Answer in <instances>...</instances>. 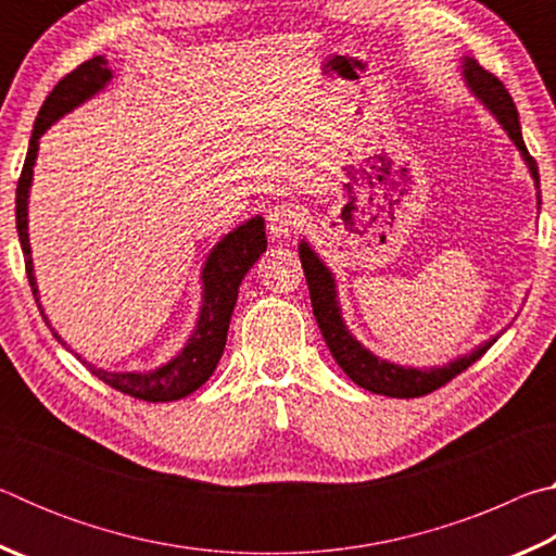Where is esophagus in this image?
<instances>
[{"instance_id":"1","label":"esophagus","mask_w":556,"mask_h":556,"mask_svg":"<svg viewBox=\"0 0 556 556\" xmlns=\"http://www.w3.org/2000/svg\"><path fill=\"white\" fill-rule=\"evenodd\" d=\"M304 223H306V208L291 201L275 205L267 215V228L275 238H291V235H294Z\"/></svg>"}]
</instances>
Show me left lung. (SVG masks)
<instances>
[{
  "instance_id": "8db88e82",
  "label": "left lung",
  "mask_w": 556,
  "mask_h": 556,
  "mask_svg": "<svg viewBox=\"0 0 556 556\" xmlns=\"http://www.w3.org/2000/svg\"><path fill=\"white\" fill-rule=\"evenodd\" d=\"M464 78L468 83V88L473 90V96L493 112L497 122L503 125V129L510 135L515 147L520 149V154L527 162V166H530L534 186L540 188L538 162L530 156V152H527V147L522 142L520 119H517V108L510 98V92L505 90L503 83L497 80L493 73H488L483 65H478V61L468 59V55L464 59ZM299 257H301V267H304V275H306L308 294H312L316 324H318V328H321V336L328 345V351L333 353L336 363L341 365L348 378L375 394H388V397H400V400L425 397V394L444 388V384L454 380L456 375L470 368V365H473L478 357H481L488 348L497 341V336L491 338V341L478 345L473 353L456 357L454 363L444 365V368L417 370V368H402V365L380 361V357H375L370 351H365V348L357 343L351 333H348L343 316H341V308H338V301H336L333 275L328 271L324 262L316 257V252L308 248L306 242H301Z\"/></svg>"
}]
</instances>
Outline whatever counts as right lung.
I'll list each match as a JSON object with an SVG mask.
<instances>
[{"instance_id":"obj_1","label":"right lung","mask_w":556,"mask_h":556,"mask_svg":"<svg viewBox=\"0 0 556 556\" xmlns=\"http://www.w3.org/2000/svg\"><path fill=\"white\" fill-rule=\"evenodd\" d=\"M112 73L108 68V61L102 55H96L78 68L55 83V88L49 92L39 110V117L34 122L29 152L24 159L22 176L16 184V232L18 242H22L26 277L34 296L39 294L34 279V265H31V244H29V228H26V205H29V188L34 176V162L36 152H39V137L49 129L55 119L63 117L65 112L78 108L80 102L96 96L108 86ZM267 250V235H265V220L255 215V218L242 223L238 230L225 235V238L215 244L213 252L205 260L203 267V306L199 324H195L193 336L188 338L184 351L178 353L174 361H168L159 370L152 372H108L102 368H92L83 357L78 361L88 365L96 378H100L110 388L129 394L135 400L144 402H172L181 400L211 378L215 365H218L225 341H228V326L230 316L238 301L240 281L248 275L250 267L260 260L262 252ZM39 301V299H36ZM46 318V316H43ZM59 338V333H53ZM61 341V338H59Z\"/></svg>"}]
</instances>
